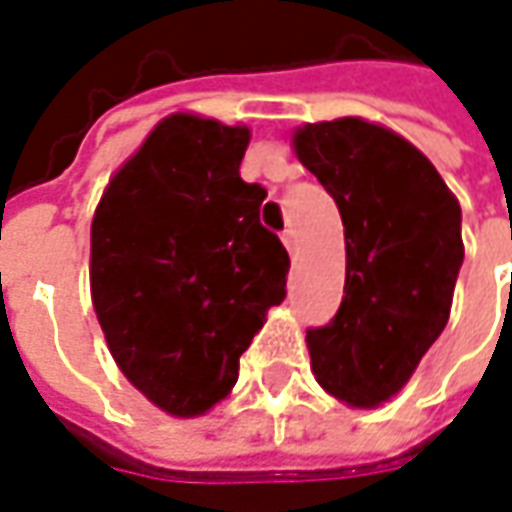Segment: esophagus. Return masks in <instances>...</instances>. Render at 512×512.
Listing matches in <instances>:
<instances>
[{
	"mask_svg": "<svg viewBox=\"0 0 512 512\" xmlns=\"http://www.w3.org/2000/svg\"><path fill=\"white\" fill-rule=\"evenodd\" d=\"M281 242H284V248L290 250L292 256H295V250H298V236H295V231H292V228H287V231L281 234Z\"/></svg>",
	"mask_w": 512,
	"mask_h": 512,
	"instance_id": "34e87169",
	"label": "esophagus"
}]
</instances>
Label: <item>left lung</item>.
<instances>
[{"mask_svg": "<svg viewBox=\"0 0 512 512\" xmlns=\"http://www.w3.org/2000/svg\"><path fill=\"white\" fill-rule=\"evenodd\" d=\"M345 228V295L306 331L315 379L351 407L396 396L446 329L463 267L460 203L418 147L345 116L295 130Z\"/></svg>", "mask_w": 512, "mask_h": 512, "instance_id": "left-lung-1", "label": "left lung"}]
</instances>
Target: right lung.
Wrapping results in <instances>:
<instances>
[{
    "label": "right lung",
    "mask_w": 512,
    "mask_h": 512,
    "mask_svg": "<svg viewBox=\"0 0 512 512\" xmlns=\"http://www.w3.org/2000/svg\"><path fill=\"white\" fill-rule=\"evenodd\" d=\"M250 130L195 114L158 122L91 222V301L128 382L195 418L231 393L239 357L287 298L290 256L239 178Z\"/></svg>",
    "instance_id": "1"
}]
</instances>
